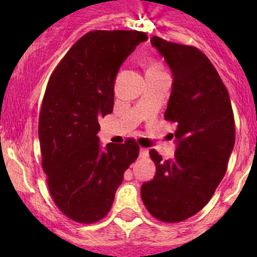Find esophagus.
Here are the masks:
<instances>
[{
  "instance_id": "34e87169",
  "label": "esophagus",
  "mask_w": 257,
  "mask_h": 257,
  "mask_svg": "<svg viewBox=\"0 0 257 257\" xmlns=\"http://www.w3.org/2000/svg\"><path fill=\"white\" fill-rule=\"evenodd\" d=\"M148 155H149V150L145 149V148H141V149H139V157L147 158Z\"/></svg>"
}]
</instances>
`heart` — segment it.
<instances>
[{"instance_id": "obj_1", "label": "heart", "mask_w": 257, "mask_h": 257, "mask_svg": "<svg viewBox=\"0 0 257 257\" xmlns=\"http://www.w3.org/2000/svg\"><path fill=\"white\" fill-rule=\"evenodd\" d=\"M155 69H162V68H160L159 64L152 63V64H150V66H149V68H148V71H155Z\"/></svg>"}]
</instances>
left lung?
Masks as SVG:
<instances>
[{
    "label": "left lung",
    "instance_id": "8db88e82",
    "mask_svg": "<svg viewBox=\"0 0 257 257\" xmlns=\"http://www.w3.org/2000/svg\"><path fill=\"white\" fill-rule=\"evenodd\" d=\"M150 43L172 71L164 116L177 124V149L168 160L150 150L157 173L141 194L153 216L178 222L200 211L224 178L235 144L234 114L226 87L203 52L159 37Z\"/></svg>",
    "mask_w": 257,
    "mask_h": 257
}]
</instances>
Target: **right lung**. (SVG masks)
Here are the masks:
<instances>
[{
    "mask_svg": "<svg viewBox=\"0 0 257 257\" xmlns=\"http://www.w3.org/2000/svg\"><path fill=\"white\" fill-rule=\"evenodd\" d=\"M148 40L138 31H93L79 38L52 73L38 138L51 195L69 219L92 224L108 214L139 147L102 148L99 118L113 112L114 82L126 57Z\"/></svg>",
    "mask_w": 257,
    "mask_h": 257,
    "instance_id": "right-lung-1",
    "label": "right lung"
}]
</instances>
